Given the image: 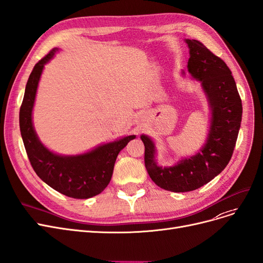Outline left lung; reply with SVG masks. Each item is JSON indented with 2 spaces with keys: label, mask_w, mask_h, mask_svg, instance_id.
Masks as SVG:
<instances>
[{
  "label": "left lung",
  "mask_w": 263,
  "mask_h": 263,
  "mask_svg": "<svg viewBox=\"0 0 263 263\" xmlns=\"http://www.w3.org/2000/svg\"><path fill=\"white\" fill-rule=\"evenodd\" d=\"M185 42L189 48L187 69L193 78L200 81L211 112L206 140L195 156L162 167L156 159L155 142L147 135L140 136L144 144V165L150 178L159 187L173 193L200 188L225 168L236 144L242 114L236 83L224 61L200 41L185 39Z\"/></svg>",
  "instance_id": "1"
}]
</instances>
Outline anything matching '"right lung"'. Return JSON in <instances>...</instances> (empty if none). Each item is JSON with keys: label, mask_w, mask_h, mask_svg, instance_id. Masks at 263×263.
I'll use <instances>...</instances> for the list:
<instances>
[{"label": "right lung", "mask_w": 263, "mask_h": 263, "mask_svg": "<svg viewBox=\"0 0 263 263\" xmlns=\"http://www.w3.org/2000/svg\"><path fill=\"white\" fill-rule=\"evenodd\" d=\"M59 52L54 48L34 65L27 81L20 111V127L24 146L37 175L57 192L75 199H88L102 193L110 183L120 151L136 136L99 144L83 155L62 156L40 141L32 124V110L44 65Z\"/></svg>", "instance_id": "right-lung-1"}]
</instances>
